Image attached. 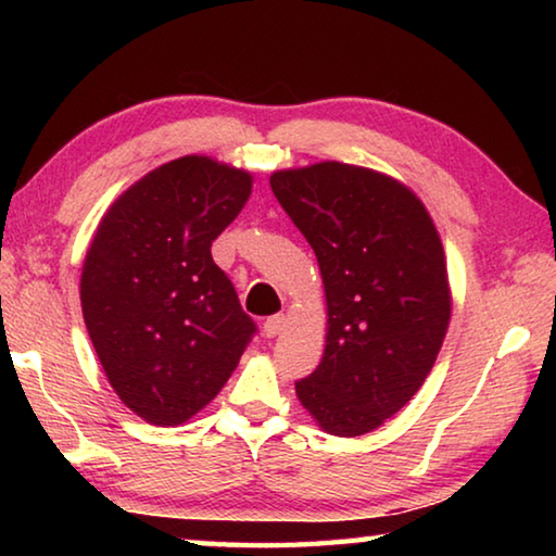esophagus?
<instances>
[{
  "mask_svg": "<svg viewBox=\"0 0 556 556\" xmlns=\"http://www.w3.org/2000/svg\"><path fill=\"white\" fill-rule=\"evenodd\" d=\"M285 324H287V318L281 316V314L269 316V318H265V324H262V333H265L267 338H275V336L281 333V328H285Z\"/></svg>",
  "mask_w": 556,
  "mask_h": 556,
  "instance_id": "obj_1",
  "label": "esophagus"
}]
</instances>
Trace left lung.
Returning a JSON list of instances; mask_svg holds the SVG:
<instances>
[{"instance_id": "8db88e82", "label": "left lung", "mask_w": 556, "mask_h": 556, "mask_svg": "<svg viewBox=\"0 0 556 556\" xmlns=\"http://www.w3.org/2000/svg\"><path fill=\"white\" fill-rule=\"evenodd\" d=\"M321 267L328 336L296 397L333 437H361L397 414L434 368L451 296L439 232L407 186L321 162L269 178Z\"/></svg>"}]
</instances>
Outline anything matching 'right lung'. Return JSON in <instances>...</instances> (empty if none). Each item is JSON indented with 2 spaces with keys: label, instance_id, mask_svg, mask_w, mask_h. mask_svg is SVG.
I'll list each match as a JSON object with an SVG mask.
<instances>
[{
  "label": "right lung",
  "instance_id": "add662e5",
  "mask_svg": "<svg viewBox=\"0 0 556 556\" xmlns=\"http://www.w3.org/2000/svg\"><path fill=\"white\" fill-rule=\"evenodd\" d=\"M250 191L248 172L181 156L129 186L98 225L83 318L112 390L152 425L203 409L257 333L211 255Z\"/></svg>",
  "mask_w": 556,
  "mask_h": 556
}]
</instances>
